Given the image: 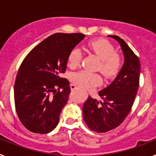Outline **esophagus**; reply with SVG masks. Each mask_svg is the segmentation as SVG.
I'll return each mask as SVG.
<instances>
[{
    "instance_id": "obj_1",
    "label": "esophagus",
    "mask_w": 156,
    "mask_h": 156,
    "mask_svg": "<svg viewBox=\"0 0 156 156\" xmlns=\"http://www.w3.org/2000/svg\"><path fill=\"white\" fill-rule=\"evenodd\" d=\"M70 87H71V90H76V89H78V87H76V85H74V84H72L71 86H70Z\"/></svg>"
}]
</instances>
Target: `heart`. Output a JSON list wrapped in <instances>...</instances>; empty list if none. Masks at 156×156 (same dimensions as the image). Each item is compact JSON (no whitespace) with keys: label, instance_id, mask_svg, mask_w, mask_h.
<instances>
[{"label":"heart","instance_id":"1","mask_svg":"<svg viewBox=\"0 0 156 156\" xmlns=\"http://www.w3.org/2000/svg\"><path fill=\"white\" fill-rule=\"evenodd\" d=\"M87 49L101 59L98 69L105 76L112 78L118 75L122 66V58L119 54L115 53V47L111 43L103 39L94 40L88 43ZM82 57L81 49L79 48L72 49L68 56L69 66L71 69L78 67ZM72 81L81 87L90 88L100 84L101 78L98 73L88 70H82L73 74Z\"/></svg>","mask_w":156,"mask_h":156}]
</instances>
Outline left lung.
Here are the masks:
<instances>
[{"mask_svg":"<svg viewBox=\"0 0 156 156\" xmlns=\"http://www.w3.org/2000/svg\"><path fill=\"white\" fill-rule=\"evenodd\" d=\"M120 44L124 63L111 84L98 92L100 100L89 96L83 104V120L93 131L105 133L119 126L130 112L140 79L139 58L122 39L109 35Z\"/></svg>","mask_w":156,"mask_h":156,"instance_id":"left-lung-1","label":"left lung"}]
</instances>
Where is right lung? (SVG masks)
I'll use <instances>...</instances> for the list:
<instances>
[{
	"instance_id": "right-lung-1",
	"label": "right lung",
	"mask_w": 156,
	"mask_h": 156,
	"mask_svg": "<svg viewBox=\"0 0 156 156\" xmlns=\"http://www.w3.org/2000/svg\"><path fill=\"white\" fill-rule=\"evenodd\" d=\"M84 37L83 34H53L37 45L22 62L14 98L18 116L30 131L48 133L57 126L70 93L69 82L62 74L69 52Z\"/></svg>"
}]
</instances>
